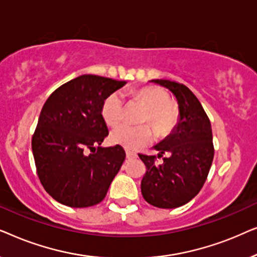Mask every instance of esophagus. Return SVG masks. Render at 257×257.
Instances as JSON below:
<instances>
[{"label":"esophagus","mask_w":257,"mask_h":257,"mask_svg":"<svg viewBox=\"0 0 257 257\" xmlns=\"http://www.w3.org/2000/svg\"><path fill=\"white\" fill-rule=\"evenodd\" d=\"M136 158H137V154L136 153L130 152V151H126V159L132 160V159H136Z\"/></svg>","instance_id":"obj_1"}]
</instances>
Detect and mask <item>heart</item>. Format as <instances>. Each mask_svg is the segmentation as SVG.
<instances>
[{"label": "heart", "instance_id": "heart-1", "mask_svg": "<svg viewBox=\"0 0 257 257\" xmlns=\"http://www.w3.org/2000/svg\"><path fill=\"white\" fill-rule=\"evenodd\" d=\"M131 96L136 101L147 108V113L143 118V122H151L157 132L166 136L174 128L178 120L177 110L170 105L171 97L166 91L156 86H145L135 90ZM124 100L117 92L105 98L101 104V117L108 126L115 127L122 120ZM153 138V130L149 125L132 126L122 125L113 130L110 135V142L113 145L121 146L125 150L137 151L146 145Z\"/></svg>", "mask_w": 257, "mask_h": 257}]
</instances>
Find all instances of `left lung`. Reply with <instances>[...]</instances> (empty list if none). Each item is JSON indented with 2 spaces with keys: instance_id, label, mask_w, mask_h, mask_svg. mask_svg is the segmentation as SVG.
<instances>
[{
  "instance_id": "left-lung-1",
  "label": "left lung",
  "mask_w": 257,
  "mask_h": 257,
  "mask_svg": "<svg viewBox=\"0 0 257 257\" xmlns=\"http://www.w3.org/2000/svg\"><path fill=\"white\" fill-rule=\"evenodd\" d=\"M177 98L179 120L173 131L154 146L157 157L139 154L146 166L142 194L150 205L177 208L191 201L205 184L214 158L213 135L209 118L195 94L184 84L167 79H152Z\"/></svg>"
}]
</instances>
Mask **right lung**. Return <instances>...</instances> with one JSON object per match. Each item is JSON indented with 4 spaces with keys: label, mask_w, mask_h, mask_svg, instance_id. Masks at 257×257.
I'll return each mask as SVG.
<instances>
[{
    "label": "right lung",
    "mask_w": 257,
    "mask_h": 257,
    "mask_svg": "<svg viewBox=\"0 0 257 257\" xmlns=\"http://www.w3.org/2000/svg\"><path fill=\"white\" fill-rule=\"evenodd\" d=\"M125 84L82 75L56 89L42 107L31 147L41 184L59 203L83 208L106 195L126 154L121 146H100L108 136L100 108Z\"/></svg>",
    "instance_id": "add662e5"
}]
</instances>
